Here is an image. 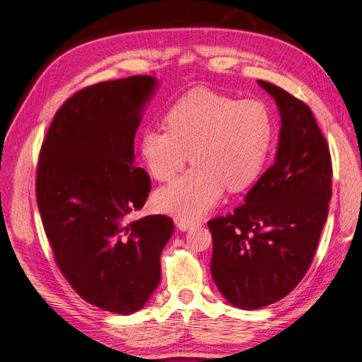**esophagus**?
<instances>
[{
	"label": "esophagus",
	"instance_id": "34e87169",
	"mask_svg": "<svg viewBox=\"0 0 362 362\" xmlns=\"http://www.w3.org/2000/svg\"><path fill=\"white\" fill-rule=\"evenodd\" d=\"M176 223H177V228H179L180 231H188V230L194 228V226H195V225H198L199 222H197V221H186V219H180V221H177Z\"/></svg>",
	"mask_w": 362,
	"mask_h": 362
}]
</instances>
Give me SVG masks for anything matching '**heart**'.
Wrapping results in <instances>:
<instances>
[{
  "mask_svg": "<svg viewBox=\"0 0 362 362\" xmlns=\"http://www.w3.org/2000/svg\"><path fill=\"white\" fill-rule=\"evenodd\" d=\"M274 139L273 115L259 100H237L194 89L174 103L165 128H146L140 152L159 182L171 180L189 153L195 165L155 194L158 210L197 221L221 199L225 186L242 191L262 173Z\"/></svg>",
  "mask_w": 362,
  "mask_h": 362,
  "instance_id": "obj_1",
  "label": "heart"
}]
</instances>
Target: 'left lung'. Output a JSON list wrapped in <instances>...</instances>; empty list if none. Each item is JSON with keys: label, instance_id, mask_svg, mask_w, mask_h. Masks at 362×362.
Segmentation results:
<instances>
[{"label": "left lung", "instance_id": "obj_1", "mask_svg": "<svg viewBox=\"0 0 362 362\" xmlns=\"http://www.w3.org/2000/svg\"><path fill=\"white\" fill-rule=\"evenodd\" d=\"M280 113L274 164L234 213L209 221L210 272L225 300L243 310L286 297L313 261L331 199V155L310 107L258 80Z\"/></svg>", "mask_w": 362, "mask_h": 362}]
</instances>
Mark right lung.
Listing matches in <instances>:
<instances>
[{
  "mask_svg": "<svg viewBox=\"0 0 362 362\" xmlns=\"http://www.w3.org/2000/svg\"><path fill=\"white\" fill-rule=\"evenodd\" d=\"M156 85L131 76L76 92L38 158L37 204L61 273L85 301L119 315L140 310L159 285L174 231L164 215L129 221L151 192L134 164V137Z\"/></svg>",
  "mask_w": 362,
  "mask_h": 362,
  "instance_id": "add662e5",
  "label": "right lung"
}]
</instances>
